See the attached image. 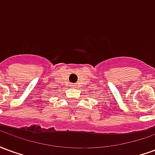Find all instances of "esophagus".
<instances>
[{"instance_id": "34e87169", "label": "esophagus", "mask_w": 155, "mask_h": 155, "mask_svg": "<svg viewBox=\"0 0 155 155\" xmlns=\"http://www.w3.org/2000/svg\"><path fill=\"white\" fill-rule=\"evenodd\" d=\"M72 86H73V87H75L76 85H75V84H72Z\"/></svg>"}]
</instances>
